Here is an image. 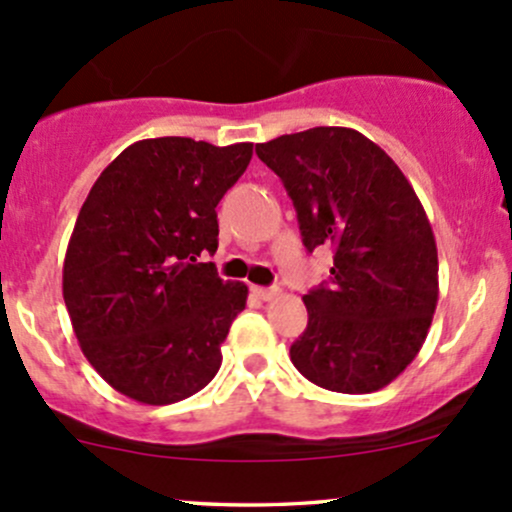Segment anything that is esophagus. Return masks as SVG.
Here are the masks:
<instances>
[{"mask_svg":"<svg viewBox=\"0 0 512 512\" xmlns=\"http://www.w3.org/2000/svg\"><path fill=\"white\" fill-rule=\"evenodd\" d=\"M252 291H255L257 299H262V301H272L274 296L279 294L277 286H255V289H252Z\"/></svg>","mask_w":512,"mask_h":512,"instance_id":"obj_1","label":"esophagus"}]
</instances>
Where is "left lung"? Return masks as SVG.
Segmentation results:
<instances>
[{
  "label": "left lung",
  "instance_id": "8db88e82",
  "mask_svg": "<svg viewBox=\"0 0 512 512\" xmlns=\"http://www.w3.org/2000/svg\"><path fill=\"white\" fill-rule=\"evenodd\" d=\"M294 201L303 245L333 247L330 282L303 296L291 362L320 389L372 393L423 347L437 306V245L406 174L359 131L318 126L255 148Z\"/></svg>",
  "mask_w": 512,
  "mask_h": 512
}]
</instances>
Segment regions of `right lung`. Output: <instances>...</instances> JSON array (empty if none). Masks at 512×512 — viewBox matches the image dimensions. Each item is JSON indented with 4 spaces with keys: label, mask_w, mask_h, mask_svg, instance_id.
<instances>
[{
    "label": "right lung",
    "mask_w": 512,
    "mask_h": 512,
    "mask_svg": "<svg viewBox=\"0 0 512 512\" xmlns=\"http://www.w3.org/2000/svg\"><path fill=\"white\" fill-rule=\"evenodd\" d=\"M250 157L252 143L148 138L89 189L67 243L63 299L84 357L123 396L167 406L221 367L247 286L223 282L199 257L216 252V206Z\"/></svg>",
    "instance_id": "add662e5"
}]
</instances>
